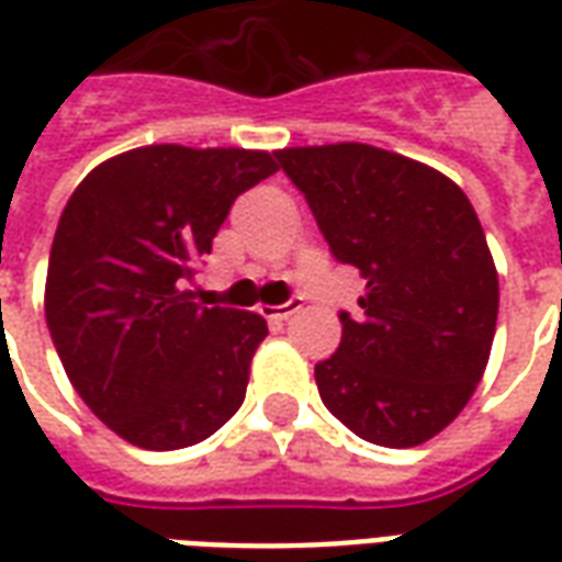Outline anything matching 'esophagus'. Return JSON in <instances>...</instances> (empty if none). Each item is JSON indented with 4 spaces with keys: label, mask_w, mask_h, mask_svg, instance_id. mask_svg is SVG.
I'll return each instance as SVG.
<instances>
[{
    "label": "esophagus",
    "mask_w": 562,
    "mask_h": 562,
    "mask_svg": "<svg viewBox=\"0 0 562 562\" xmlns=\"http://www.w3.org/2000/svg\"><path fill=\"white\" fill-rule=\"evenodd\" d=\"M301 297H294V301H289V304H280V306H261V313L270 318V322H289V318L301 310Z\"/></svg>",
    "instance_id": "1"
}]
</instances>
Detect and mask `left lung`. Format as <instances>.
<instances>
[{
	"instance_id": "left-lung-1",
	"label": "left lung",
	"mask_w": 562,
	"mask_h": 562,
	"mask_svg": "<svg viewBox=\"0 0 562 562\" xmlns=\"http://www.w3.org/2000/svg\"><path fill=\"white\" fill-rule=\"evenodd\" d=\"M330 252L367 280L361 316L316 364L322 403L352 434L413 448L454 422L482 382L499 280L454 180L358 140L277 149Z\"/></svg>"
}]
</instances>
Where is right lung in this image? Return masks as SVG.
I'll return each mask as SVG.
<instances>
[{
  "label": "right lung",
  "instance_id": "obj_1",
  "mask_svg": "<svg viewBox=\"0 0 562 562\" xmlns=\"http://www.w3.org/2000/svg\"><path fill=\"white\" fill-rule=\"evenodd\" d=\"M277 171L268 149L149 144L68 198L44 316L75 391L132 446H195L240 409L268 322L198 304L189 282L234 198Z\"/></svg>",
  "mask_w": 562,
  "mask_h": 562
}]
</instances>
